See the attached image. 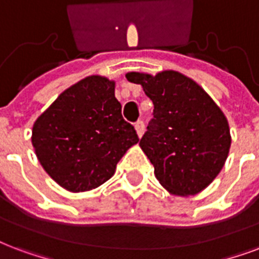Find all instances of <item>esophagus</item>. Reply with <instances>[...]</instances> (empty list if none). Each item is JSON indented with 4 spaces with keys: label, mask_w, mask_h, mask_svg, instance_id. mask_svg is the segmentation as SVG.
I'll return each mask as SVG.
<instances>
[{
    "label": "esophagus",
    "mask_w": 259,
    "mask_h": 259,
    "mask_svg": "<svg viewBox=\"0 0 259 259\" xmlns=\"http://www.w3.org/2000/svg\"><path fill=\"white\" fill-rule=\"evenodd\" d=\"M134 127H136V132H137L138 137H141L144 134V129H145V126H144V122L143 121H138L136 125H134Z\"/></svg>",
    "instance_id": "esophagus-1"
}]
</instances>
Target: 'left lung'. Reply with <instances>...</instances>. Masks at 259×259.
Instances as JSON below:
<instances>
[{"instance_id":"8db88e82","label":"left lung","mask_w":259,"mask_h":259,"mask_svg":"<svg viewBox=\"0 0 259 259\" xmlns=\"http://www.w3.org/2000/svg\"><path fill=\"white\" fill-rule=\"evenodd\" d=\"M153 102V119L140 147L171 194L189 197L210 185L224 167L231 147L224 112L194 80L175 70L156 76L130 72Z\"/></svg>"}]
</instances>
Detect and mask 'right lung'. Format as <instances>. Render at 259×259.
<instances>
[{"instance_id": "1", "label": "right lung", "mask_w": 259, "mask_h": 259, "mask_svg": "<svg viewBox=\"0 0 259 259\" xmlns=\"http://www.w3.org/2000/svg\"><path fill=\"white\" fill-rule=\"evenodd\" d=\"M115 82L88 76L65 90L32 126L39 163L72 193L96 189L114 175L118 161L140 141L122 116Z\"/></svg>"}]
</instances>
